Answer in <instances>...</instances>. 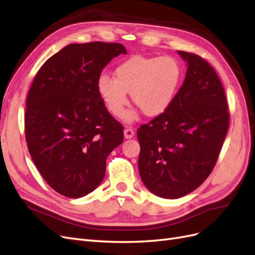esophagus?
Instances as JSON below:
<instances>
[{
	"label": "esophagus",
	"mask_w": 255,
	"mask_h": 255,
	"mask_svg": "<svg viewBox=\"0 0 255 255\" xmlns=\"http://www.w3.org/2000/svg\"><path fill=\"white\" fill-rule=\"evenodd\" d=\"M133 135H134V131L132 129L126 128L124 130V136H125V138H131V137H133Z\"/></svg>",
	"instance_id": "1"
}]
</instances>
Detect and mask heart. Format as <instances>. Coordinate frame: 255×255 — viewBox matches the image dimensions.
<instances>
[{
	"label": "heart",
	"instance_id": "1",
	"mask_svg": "<svg viewBox=\"0 0 255 255\" xmlns=\"http://www.w3.org/2000/svg\"><path fill=\"white\" fill-rule=\"evenodd\" d=\"M183 78L177 59L170 56L132 57L116 68L114 78L102 75L97 91L107 109L116 118H123L129 104L127 93L146 117L157 118L174 103ZM135 118L130 113L127 121Z\"/></svg>",
	"mask_w": 255,
	"mask_h": 255
}]
</instances>
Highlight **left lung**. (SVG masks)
<instances>
[{
    "label": "left lung",
    "mask_w": 255,
    "mask_h": 255,
    "mask_svg": "<svg viewBox=\"0 0 255 255\" xmlns=\"http://www.w3.org/2000/svg\"><path fill=\"white\" fill-rule=\"evenodd\" d=\"M187 63L170 108L137 129L138 171L145 186L176 199L196 190L214 168L229 129L225 90L200 56L178 51Z\"/></svg>",
    "instance_id": "obj_1"
}]
</instances>
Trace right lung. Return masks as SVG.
Segmentation results:
<instances>
[{
  "mask_svg": "<svg viewBox=\"0 0 255 255\" xmlns=\"http://www.w3.org/2000/svg\"><path fill=\"white\" fill-rule=\"evenodd\" d=\"M126 54L121 43L69 44L38 71L26 100L30 157L53 190L69 198L93 192L124 131L97 91L103 69Z\"/></svg>",
  "mask_w": 255,
  "mask_h": 255,
  "instance_id": "right-lung-1",
  "label": "right lung"
}]
</instances>
